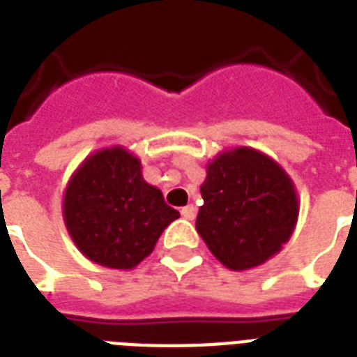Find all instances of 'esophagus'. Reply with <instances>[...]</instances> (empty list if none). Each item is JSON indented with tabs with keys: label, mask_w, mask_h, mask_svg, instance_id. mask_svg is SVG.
I'll use <instances>...</instances> for the list:
<instances>
[{
	"label": "esophagus",
	"mask_w": 357,
	"mask_h": 357,
	"mask_svg": "<svg viewBox=\"0 0 357 357\" xmlns=\"http://www.w3.org/2000/svg\"><path fill=\"white\" fill-rule=\"evenodd\" d=\"M181 217L187 218V220H195V218H196V207L192 206V204L181 207Z\"/></svg>",
	"instance_id": "obj_1"
}]
</instances>
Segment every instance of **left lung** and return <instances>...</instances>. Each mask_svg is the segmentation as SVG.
I'll list each match as a JSON object with an SVG mask.
<instances>
[{
  "label": "left lung",
  "instance_id": "8db88e82",
  "mask_svg": "<svg viewBox=\"0 0 357 357\" xmlns=\"http://www.w3.org/2000/svg\"><path fill=\"white\" fill-rule=\"evenodd\" d=\"M196 229L231 271H246L280 252L293 234L298 202L291 179L252 148L222 153L207 167Z\"/></svg>",
  "mask_w": 357,
  "mask_h": 357
}]
</instances>
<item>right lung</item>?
<instances>
[{
  "label": "right lung",
  "instance_id": "1",
  "mask_svg": "<svg viewBox=\"0 0 357 357\" xmlns=\"http://www.w3.org/2000/svg\"><path fill=\"white\" fill-rule=\"evenodd\" d=\"M178 217L161 190L142 179L139 159L123 148L89 157L64 195V222L77 248L111 268L139 265Z\"/></svg>",
  "mask_w": 357,
  "mask_h": 357
}]
</instances>
